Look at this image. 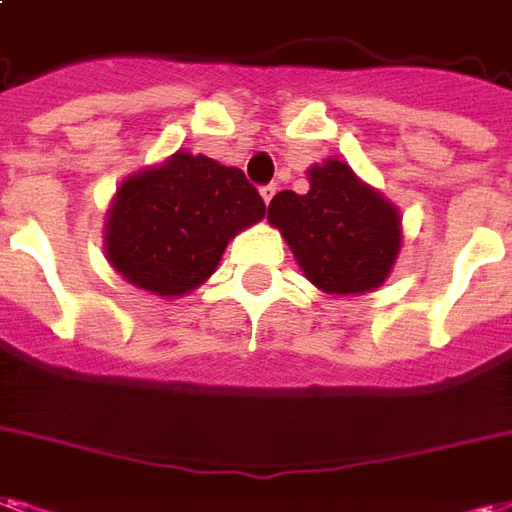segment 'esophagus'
<instances>
[{
	"mask_svg": "<svg viewBox=\"0 0 512 512\" xmlns=\"http://www.w3.org/2000/svg\"><path fill=\"white\" fill-rule=\"evenodd\" d=\"M260 195H263V200H266V203H271V198L276 195V184H266V187L260 189Z\"/></svg>",
	"mask_w": 512,
	"mask_h": 512,
	"instance_id": "1",
	"label": "esophagus"
}]
</instances>
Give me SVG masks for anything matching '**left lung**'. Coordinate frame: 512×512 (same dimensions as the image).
I'll list each match as a JSON object with an SVG mask.
<instances>
[{
	"mask_svg": "<svg viewBox=\"0 0 512 512\" xmlns=\"http://www.w3.org/2000/svg\"><path fill=\"white\" fill-rule=\"evenodd\" d=\"M268 222L279 227L306 279L331 295L380 287L401 246L396 206L342 160L312 165L306 195H274Z\"/></svg>",
	"mask_w": 512,
	"mask_h": 512,
	"instance_id": "1",
	"label": "left lung"
}]
</instances>
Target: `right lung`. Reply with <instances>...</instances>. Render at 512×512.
Here are the masks:
<instances>
[{
    "instance_id": "add662e5",
    "label": "right lung",
    "mask_w": 512,
    "mask_h": 512,
    "mask_svg": "<svg viewBox=\"0 0 512 512\" xmlns=\"http://www.w3.org/2000/svg\"><path fill=\"white\" fill-rule=\"evenodd\" d=\"M263 217L266 203L244 170L176 151L121 184L105 222V255L130 285L173 298L203 285L227 241Z\"/></svg>"
}]
</instances>
